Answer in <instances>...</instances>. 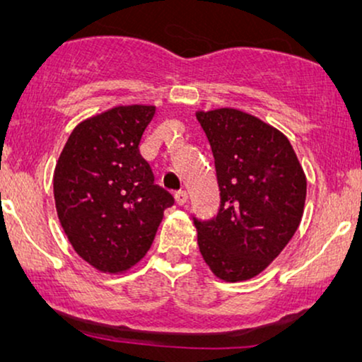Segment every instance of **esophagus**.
Segmentation results:
<instances>
[{
    "label": "esophagus",
    "mask_w": 362,
    "mask_h": 362,
    "mask_svg": "<svg viewBox=\"0 0 362 362\" xmlns=\"http://www.w3.org/2000/svg\"><path fill=\"white\" fill-rule=\"evenodd\" d=\"M175 199H176L177 206H185L187 202V192L186 191H177L175 194Z\"/></svg>",
    "instance_id": "esophagus-1"
}]
</instances>
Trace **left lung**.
<instances>
[{"instance_id":"8db88e82","label":"left lung","mask_w":362,"mask_h":362,"mask_svg":"<svg viewBox=\"0 0 362 362\" xmlns=\"http://www.w3.org/2000/svg\"><path fill=\"white\" fill-rule=\"evenodd\" d=\"M211 143L221 207L197 221V245L217 279L244 281L262 274L298 229L306 176L280 130L237 108L196 112Z\"/></svg>"}]
</instances>
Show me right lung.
<instances>
[{
	"label": "right lung",
	"instance_id": "1",
	"mask_svg": "<svg viewBox=\"0 0 362 362\" xmlns=\"http://www.w3.org/2000/svg\"><path fill=\"white\" fill-rule=\"evenodd\" d=\"M155 105H118L74 128L54 170L59 221L74 250L93 269L123 274L155 240L170 192L140 155Z\"/></svg>",
	"mask_w": 362,
	"mask_h": 362
}]
</instances>
